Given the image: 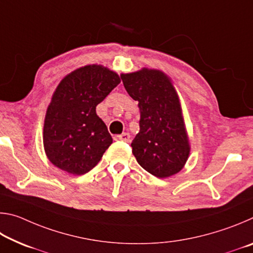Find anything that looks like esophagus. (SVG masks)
Returning <instances> with one entry per match:
<instances>
[{
  "label": "esophagus",
  "instance_id": "esophagus-1",
  "mask_svg": "<svg viewBox=\"0 0 253 253\" xmlns=\"http://www.w3.org/2000/svg\"><path fill=\"white\" fill-rule=\"evenodd\" d=\"M115 139H116V140H123V142L129 143L130 142V135L128 134V132H123V134H121V135L115 136Z\"/></svg>",
  "mask_w": 253,
  "mask_h": 253
}]
</instances>
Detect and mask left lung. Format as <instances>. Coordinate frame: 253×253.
Wrapping results in <instances>:
<instances>
[{"label": "left lung", "mask_w": 253, "mask_h": 253, "mask_svg": "<svg viewBox=\"0 0 253 253\" xmlns=\"http://www.w3.org/2000/svg\"><path fill=\"white\" fill-rule=\"evenodd\" d=\"M121 77L140 111L139 132L131 143L137 162L158 178L178 173L191 148L172 80L163 71L147 68Z\"/></svg>", "instance_id": "8db88e82"}]
</instances>
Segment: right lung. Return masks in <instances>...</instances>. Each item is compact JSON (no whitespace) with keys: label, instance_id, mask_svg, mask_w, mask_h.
I'll return each mask as SVG.
<instances>
[{"label":"right lung","instance_id":"obj_1","mask_svg":"<svg viewBox=\"0 0 253 253\" xmlns=\"http://www.w3.org/2000/svg\"><path fill=\"white\" fill-rule=\"evenodd\" d=\"M119 84L121 77L100 65L81 67L60 81L43 126L44 151L54 166L83 175L99 163L113 138L96 107Z\"/></svg>","mask_w":253,"mask_h":253}]
</instances>
